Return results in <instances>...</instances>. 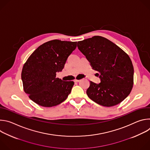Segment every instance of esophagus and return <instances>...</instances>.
Returning a JSON list of instances; mask_svg holds the SVG:
<instances>
[{
    "label": "esophagus",
    "instance_id": "esophagus-1",
    "mask_svg": "<svg viewBox=\"0 0 150 150\" xmlns=\"http://www.w3.org/2000/svg\"><path fill=\"white\" fill-rule=\"evenodd\" d=\"M74 81L75 82H79L80 81V80H79V79H75V80H74Z\"/></svg>",
    "mask_w": 150,
    "mask_h": 150
}]
</instances>
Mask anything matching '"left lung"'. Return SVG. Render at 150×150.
<instances>
[{
  "mask_svg": "<svg viewBox=\"0 0 150 150\" xmlns=\"http://www.w3.org/2000/svg\"><path fill=\"white\" fill-rule=\"evenodd\" d=\"M78 48L98 71L101 82L90 81L88 97L105 107L115 105L129 95L134 84V67L130 57L111 41L94 36L78 42Z\"/></svg>",
  "mask_w": 150,
  "mask_h": 150,
  "instance_id": "left-lung-1",
  "label": "left lung"
}]
</instances>
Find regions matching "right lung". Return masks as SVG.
<instances>
[{"label": "right lung", "instance_id": "obj_1", "mask_svg": "<svg viewBox=\"0 0 150 150\" xmlns=\"http://www.w3.org/2000/svg\"><path fill=\"white\" fill-rule=\"evenodd\" d=\"M76 42L54 40L40 46L29 57L21 73L24 90L37 104L50 108L65 101L71 93L74 81L56 78Z\"/></svg>", "mask_w": 150, "mask_h": 150}]
</instances>
